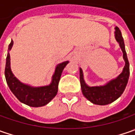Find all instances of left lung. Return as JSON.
Instances as JSON below:
<instances>
[{
  "label": "left lung",
  "instance_id": "obj_1",
  "mask_svg": "<svg viewBox=\"0 0 135 135\" xmlns=\"http://www.w3.org/2000/svg\"><path fill=\"white\" fill-rule=\"evenodd\" d=\"M115 38L119 44L123 53V59L125 61V66L122 73L111 80L107 82L103 86H89L84 80L83 72L80 68V80L81 89L83 95L94 104L107 105L115 101L122 95L125 90L129 77V62L127 58V54L125 49V44L122 33L118 27H115Z\"/></svg>",
  "mask_w": 135,
  "mask_h": 135
}]
</instances>
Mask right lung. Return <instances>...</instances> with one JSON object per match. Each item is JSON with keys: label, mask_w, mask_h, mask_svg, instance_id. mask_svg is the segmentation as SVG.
<instances>
[{"label": "right lung", "mask_w": 135, "mask_h": 135, "mask_svg": "<svg viewBox=\"0 0 135 135\" xmlns=\"http://www.w3.org/2000/svg\"><path fill=\"white\" fill-rule=\"evenodd\" d=\"M13 46V40L8 47V52L6 59L5 77L9 89L20 102L33 107H39L46 105L57 95L58 86L61 73L65 66L69 63L68 61L61 62L56 65L55 72L49 85L34 87L19 81L13 74L10 68L9 51Z\"/></svg>", "instance_id": "1"}]
</instances>
